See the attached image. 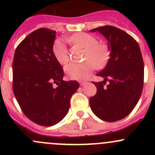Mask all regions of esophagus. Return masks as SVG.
Listing matches in <instances>:
<instances>
[{
    "label": "esophagus",
    "instance_id": "34e87169",
    "mask_svg": "<svg viewBox=\"0 0 155 155\" xmlns=\"http://www.w3.org/2000/svg\"><path fill=\"white\" fill-rule=\"evenodd\" d=\"M85 83H86V82H85V81H79V85H80L81 86L84 85Z\"/></svg>",
    "mask_w": 155,
    "mask_h": 155
}]
</instances>
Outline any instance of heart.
Here are the masks:
<instances>
[{"label": "heart", "instance_id": "heart-1", "mask_svg": "<svg viewBox=\"0 0 155 155\" xmlns=\"http://www.w3.org/2000/svg\"><path fill=\"white\" fill-rule=\"evenodd\" d=\"M70 41L85 49L82 63H70L64 68L68 76L73 79H83L91 74L95 68H103L109 59L110 50L104 42H97L96 37L87 33H78L70 38ZM53 54L61 64H65L70 60L66 44L62 40L54 41Z\"/></svg>", "mask_w": 155, "mask_h": 155}]
</instances>
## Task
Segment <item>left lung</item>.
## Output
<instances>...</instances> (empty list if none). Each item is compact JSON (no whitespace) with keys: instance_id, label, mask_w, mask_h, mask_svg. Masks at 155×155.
Listing matches in <instances>:
<instances>
[{"instance_id":"obj_1","label":"left lung","mask_w":155,"mask_h":155,"mask_svg":"<svg viewBox=\"0 0 155 155\" xmlns=\"http://www.w3.org/2000/svg\"><path fill=\"white\" fill-rule=\"evenodd\" d=\"M97 31L107 39L110 58L97 74L104 80L93 82L97 93L89 102L98 118L113 122L127 116L138 103L144 83V63L138 43L125 31L110 25L91 31Z\"/></svg>"}]
</instances>
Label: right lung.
<instances>
[{
    "label": "right lung",
    "mask_w": 155,
    "mask_h": 155,
    "mask_svg": "<svg viewBox=\"0 0 155 155\" xmlns=\"http://www.w3.org/2000/svg\"><path fill=\"white\" fill-rule=\"evenodd\" d=\"M55 31L39 28L15 48L12 90L27 118L41 126H52L68 114L77 81L63 80L64 70L53 54ZM54 83L58 84L53 87Z\"/></svg>",
    "instance_id": "right-lung-1"
}]
</instances>
